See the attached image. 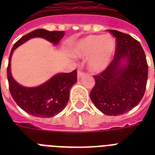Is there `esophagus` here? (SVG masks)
<instances>
[{
	"label": "esophagus",
	"mask_w": 155,
	"mask_h": 155,
	"mask_svg": "<svg viewBox=\"0 0 155 155\" xmlns=\"http://www.w3.org/2000/svg\"><path fill=\"white\" fill-rule=\"evenodd\" d=\"M84 75V72H83V71H80V70L78 71V72H77V79H78V80H80V79H81V78L83 77Z\"/></svg>",
	"instance_id": "1"
}]
</instances>
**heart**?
Wrapping results in <instances>:
<instances>
[{"mask_svg":"<svg viewBox=\"0 0 155 155\" xmlns=\"http://www.w3.org/2000/svg\"><path fill=\"white\" fill-rule=\"evenodd\" d=\"M116 50V41L110 35H91L81 39L71 48L76 57L88 58L87 68L91 72L99 73L107 68Z\"/></svg>","mask_w":155,"mask_h":155,"instance_id":"obj_1","label":"heart"}]
</instances>
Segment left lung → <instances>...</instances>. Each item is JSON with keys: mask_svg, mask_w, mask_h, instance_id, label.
Wrapping results in <instances>:
<instances>
[{"mask_svg": "<svg viewBox=\"0 0 155 155\" xmlns=\"http://www.w3.org/2000/svg\"><path fill=\"white\" fill-rule=\"evenodd\" d=\"M108 31L116 38L114 58L102 73L94 76L90 98L102 113L116 116L128 112L143 99L148 65L139 41L116 30Z\"/></svg>", "mask_w": 155, "mask_h": 155, "instance_id": "left-lung-1", "label": "left lung"}]
</instances>
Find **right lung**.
Here are the masks:
<instances>
[{"label": "right lung", "instance_id": "right-lung-1", "mask_svg": "<svg viewBox=\"0 0 155 155\" xmlns=\"http://www.w3.org/2000/svg\"><path fill=\"white\" fill-rule=\"evenodd\" d=\"M63 31H48L36 29L22 36L12 47L7 68L9 91L16 104L28 114L40 118H51L61 112L69 99L70 89L77 81V71L70 73H57L48 81L34 87H28L19 84L11 73V57L15 49L34 37H41L53 45L64 37Z\"/></svg>", "mask_w": 155, "mask_h": 155}]
</instances>
